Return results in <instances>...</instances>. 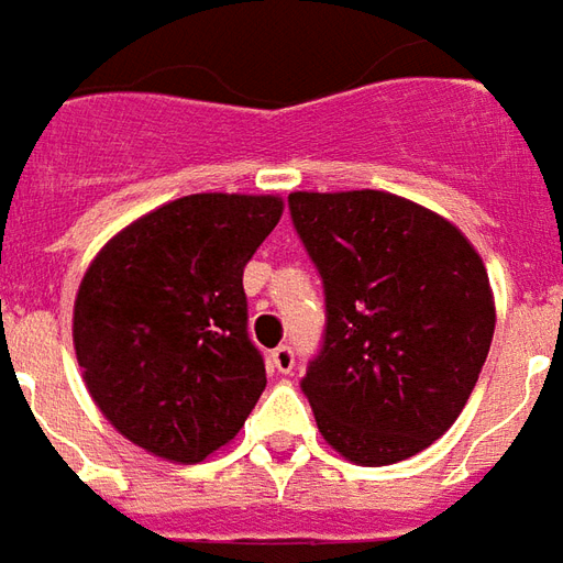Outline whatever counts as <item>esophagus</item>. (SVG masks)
Returning a JSON list of instances; mask_svg holds the SVG:
<instances>
[{"mask_svg": "<svg viewBox=\"0 0 563 563\" xmlns=\"http://www.w3.org/2000/svg\"><path fill=\"white\" fill-rule=\"evenodd\" d=\"M271 365L277 367L280 374H292V367H295L292 346H277V350L271 353Z\"/></svg>", "mask_w": 563, "mask_h": 563, "instance_id": "1", "label": "esophagus"}]
</instances>
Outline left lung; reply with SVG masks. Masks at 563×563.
<instances>
[{"label":"left lung","instance_id":"obj_1","mask_svg":"<svg viewBox=\"0 0 563 563\" xmlns=\"http://www.w3.org/2000/svg\"><path fill=\"white\" fill-rule=\"evenodd\" d=\"M289 210L325 283V343L301 383L319 434L362 467L413 459L459 419L492 346L483 256L383 189L292 192Z\"/></svg>","mask_w":563,"mask_h":563}]
</instances>
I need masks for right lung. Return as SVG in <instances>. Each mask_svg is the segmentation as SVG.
Wrapping results in <instances>:
<instances>
[{
	"label": "right lung",
	"instance_id": "right-lung-1",
	"mask_svg": "<svg viewBox=\"0 0 563 563\" xmlns=\"http://www.w3.org/2000/svg\"><path fill=\"white\" fill-rule=\"evenodd\" d=\"M283 217L280 196L196 192L123 225L75 295L80 377L120 434L198 464L244 428L265 389L246 338L244 265Z\"/></svg>",
	"mask_w": 563,
	"mask_h": 563
}]
</instances>
